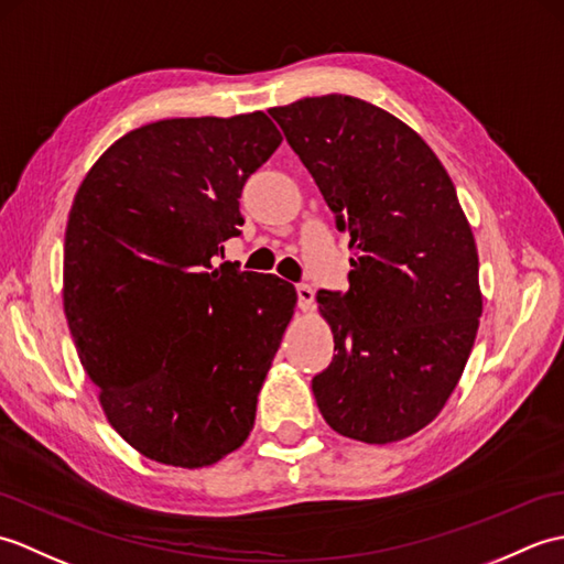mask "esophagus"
Instances as JSON below:
<instances>
[{
  "mask_svg": "<svg viewBox=\"0 0 564 564\" xmlns=\"http://www.w3.org/2000/svg\"><path fill=\"white\" fill-rule=\"evenodd\" d=\"M295 293H297V307H301V310H313L315 307V291L310 289L307 283H297Z\"/></svg>",
  "mask_w": 564,
  "mask_h": 564,
  "instance_id": "esophagus-1",
  "label": "esophagus"
}]
</instances>
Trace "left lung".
Segmentation results:
<instances>
[{
  "mask_svg": "<svg viewBox=\"0 0 564 564\" xmlns=\"http://www.w3.org/2000/svg\"><path fill=\"white\" fill-rule=\"evenodd\" d=\"M354 249L349 291H319L334 334L313 378L341 436L392 443L434 422L480 327L475 237L448 172L378 106L327 94L269 109Z\"/></svg>",
  "mask_w": 564,
  "mask_h": 564,
  "instance_id": "8db88e82",
  "label": "left lung"
}]
</instances>
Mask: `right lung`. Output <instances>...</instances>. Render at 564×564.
<instances>
[{"instance_id": "1", "label": "right lung", "mask_w": 564, "mask_h": 564, "mask_svg": "<svg viewBox=\"0 0 564 564\" xmlns=\"http://www.w3.org/2000/svg\"><path fill=\"white\" fill-rule=\"evenodd\" d=\"M261 111L130 130L77 191L63 303L109 424L150 460L213 465L257 416L295 289L213 259L247 178L281 145Z\"/></svg>"}]
</instances>
